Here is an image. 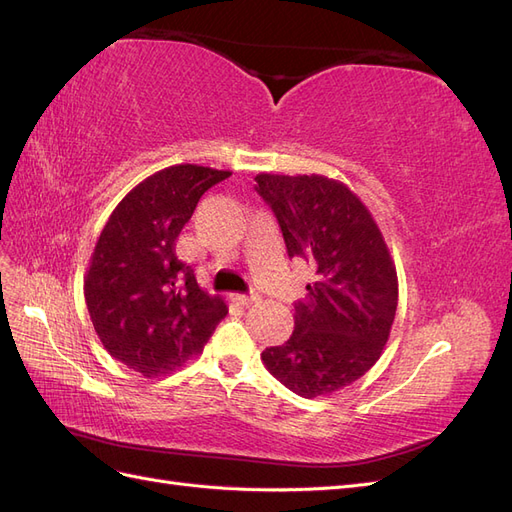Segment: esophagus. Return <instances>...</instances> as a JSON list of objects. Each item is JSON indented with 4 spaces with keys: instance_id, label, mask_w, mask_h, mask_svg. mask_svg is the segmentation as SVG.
Listing matches in <instances>:
<instances>
[{
    "instance_id": "obj_1",
    "label": "esophagus",
    "mask_w": 512,
    "mask_h": 512,
    "mask_svg": "<svg viewBox=\"0 0 512 512\" xmlns=\"http://www.w3.org/2000/svg\"><path fill=\"white\" fill-rule=\"evenodd\" d=\"M232 301H237L243 307H250V305L258 303L260 297H258V294H232Z\"/></svg>"
}]
</instances>
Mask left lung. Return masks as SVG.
Wrapping results in <instances>:
<instances>
[{"instance_id":"1","label":"left lung","mask_w":512,"mask_h":512,"mask_svg":"<svg viewBox=\"0 0 512 512\" xmlns=\"http://www.w3.org/2000/svg\"><path fill=\"white\" fill-rule=\"evenodd\" d=\"M290 258L309 262L316 282L294 305V331L262 352L267 369L301 397L329 395L359 380L389 339L397 273L378 224L344 183L322 175H256Z\"/></svg>"}]
</instances>
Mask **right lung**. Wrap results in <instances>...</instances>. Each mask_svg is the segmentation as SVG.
Returning <instances> with one entry per match:
<instances>
[{
    "label": "right lung",
    "instance_id": "right-lung-1",
    "mask_svg": "<svg viewBox=\"0 0 512 512\" xmlns=\"http://www.w3.org/2000/svg\"><path fill=\"white\" fill-rule=\"evenodd\" d=\"M228 170L168 166L121 200L102 228L85 277V303L102 346L145 378L200 354L228 314L198 286L175 241L203 196Z\"/></svg>",
    "mask_w": 512,
    "mask_h": 512
}]
</instances>
